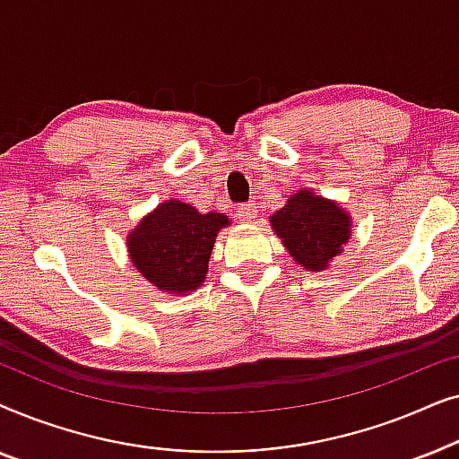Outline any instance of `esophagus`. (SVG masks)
<instances>
[{
  "label": "esophagus",
  "instance_id": "obj_1",
  "mask_svg": "<svg viewBox=\"0 0 459 459\" xmlns=\"http://www.w3.org/2000/svg\"><path fill=\"white\" fill-rule=\"evenodd\" d=\"M236 212H238V219H240V221L250 223V221H255V217H256V204L255 203H244V204L238 206Z\"/></svg>",
  "mask_w": 459,
  "mask_h": 459
}]
</instances>
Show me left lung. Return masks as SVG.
<instances>
[{
	"mask_svg": "<svg viewBox=\"0 0 459 459\" xmlns=\"http://www.w3.org/2000/svg\"><path fill=\"white\" fill-rule=\"evenodd\" d=\"M272 225L294 261L309 272L328 267L351 238L347 212L309 190L292 194L284 209L272 217Z\"/></svg>",
	"mask_w": 459,
	"mask_h": 459,
	"instance_id": "left-lung-1",
	"label": "left lung"
}]
</instances>
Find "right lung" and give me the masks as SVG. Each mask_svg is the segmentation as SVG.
I'll return each mask as SVG.
<instances>
[{
	"instance_id": "right-lung-1",
	"label": "right lung",
	"mask_w": 459,
	"mask_h": 459,
	"mask_svg": "<svg viewBox=\"0 0 459 459\" xmlns=\"http://www.w3.org/2000/svg\"><path fill=\"white\" fill-rule=\"evenodd\" d=\"M230 225L221 212H198L194 206L169 200L129 234L134 265L159 290L192 292L204 281L217 231Z\"/></svg>"
}]
</instances>
